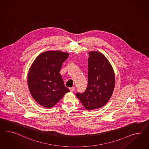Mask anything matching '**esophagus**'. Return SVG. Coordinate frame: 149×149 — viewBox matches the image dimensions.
Wrapping results in <instances>:
<instances>
[{"mask_svg":"<svg viewBox=\"0 0 149 149\" xmlns=\"http://www.w3.org/2000/svg\"><path fill=\"white\" fill-rule=\"evenodd\" d=\"M69 89H70V91L71 92H74V91H75V87H72L70 88Z\"/></svg>","mask_w":149,"mask_h":149,"instance_id":"esophagus-1","label":"esophagus"}]
</instances>
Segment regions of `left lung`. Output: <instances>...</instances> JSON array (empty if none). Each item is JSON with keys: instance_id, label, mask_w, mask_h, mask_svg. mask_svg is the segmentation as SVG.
<instances>
[{"instance_id": "left-lung-1", "label": "left lung", "mask_w": 149, "mask_h": 149, "mask_svg": "<svg viewBox=\"0 0 149 149\" xmlns=\"http://www.w3.org/2000/svg\"><path fill=\"white\" fill-rule=\"evenodd\" d=\"M88 85L84 93H77V97L86 109H99L112 97L115 86L113 69L106 57L100 52H89Z\"/></svg>"}]
</instances>
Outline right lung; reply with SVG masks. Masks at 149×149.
<instances>
[{"label":"right lung","instance_id":"right-lung-1","mask_svg":"<svg viewBox=\"0 0 149 149\" xmlns=\"http://www.w3.org/2000/svg\"><path fill=\"white\" fill-rule=\"evenodd\" d=\"M68 56L67 52L47 51L37 57L29 69V91L34 100L44 107L52 108L70 91L59 73Z\"/></svg>","mask_w":149,"mask_h":149}]
</instances>
